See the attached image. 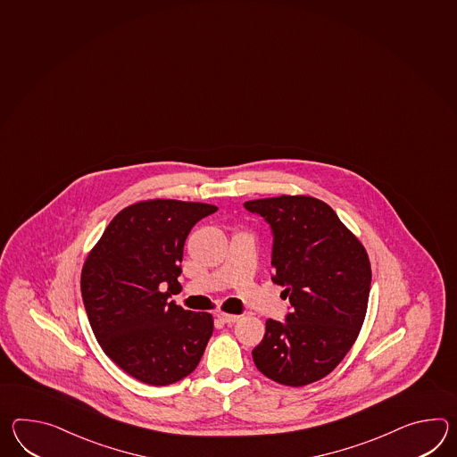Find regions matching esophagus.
<instances>
[{
  "mask_svg": "<svg viewBox=\"0 0 457 457\" xmlns=\"http://www.w3.org/2000/svg\"><path fill=\"white\" fill-rule=\"evenodd\" d=\"M218 318L226 323V325H231V323H236V321H239V316L237 315H228V313H220Z\"/></svg>",
  "mask_w": 457,
  "mask_h": 457,
  "instance_id": "34e87169",
  "label": "esophagus"
}]
</instances>
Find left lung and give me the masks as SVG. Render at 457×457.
<instances>
[{
  "label": "left lung",
  "mask_w": 457,
  "mask_h": 457,
  "mask_svg": "<svg viewBox=\"0 0 457 457\" xmlns=\"http://www.w3.org/2000/svg\"><path fill=\"white\" fill-rule=\"evenodd\" d=\"M244 206L272 228V280L292 304L285 323L265 321L253 364L277 384H313L335 370L362 328L369 255L335 210L313 196L282 195Z\"/></svg>",
  "instance_id": "8db88e82"
}]
</instances>
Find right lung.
<instances>
[{
  "label": "right lung",
  "mask_w": 457,
  "mask_h": 457,
  "mask_svg": "<svg viewBox=\"0 0 457 457\" xmlns=\"http://www.w3.org/2000/svg\"><path fill=\"white\" fill-rule=\"evenodd\" d=\"M214 204L144 200L116 214L81 269L83 304L104 354L149 386L192 374L213 335V316L169 302L182 285L183 245Z\"/></svg>",
  "instance_id": "obj_1"
}]
</instances>
